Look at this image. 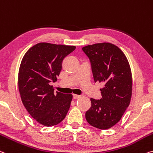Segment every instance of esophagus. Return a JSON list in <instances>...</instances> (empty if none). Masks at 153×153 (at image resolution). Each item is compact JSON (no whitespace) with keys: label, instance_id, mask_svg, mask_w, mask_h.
Returning a JSON list of instances; mask_svg holds the SVG:
<instances>
[{"label":"esophagus","instance_id":"34e87169","mask_svg":"<svg viewBox=\"0 0 153 153\" xmlns=\"http://www.w3.org/2000/svg\"><path fill=\"white\" fill-rule=\"evenodd\" d=\"M80 95H78V94H73V98H74V99H78V98H79L80 97Z\"/></svg>","mask_w":153,"mask_h":153}]
</instances>
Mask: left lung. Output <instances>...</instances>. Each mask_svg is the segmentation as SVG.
Listing matches in <instances>:
<instances>
[{"mask_svg": "<svg viewBox=\"0 0 153 153\" xmlns=\"http://www.w3.org/2000/svg\"><path fill=\"white\" fill-rule=\"evenodd\" d=\"M82 50L91 62L94 82L104 83L101 99L91 98L86 119L94 127L108 129L121 119L130 103L132 76L129 62L122 50L110 43L89 45Z\"/></svg>", "mask_w": 153, "mask_h": 153, "instance_id": "8db88e82", "label": "left lung"}]
</instances>
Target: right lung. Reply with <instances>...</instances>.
Wrapping results in <instances>:
<instances>
[{"instance_id":"1","label":"right lung","mask_w":153,"mask_h":153,"mask_svg":"<svg viewBox=\"0 0 153 153\" xmlns=\"http://www.w3.org/2000/svg\"><path fill=\"white\" fill-rule=\"evenodd\" d=\"M76 46L39 43L30 48L22 60L18 88L22 101L32 117L46 127L56 125L66 116L71 94L56 92L50 85L56 82L62 60Z\"/></svg>"}]
</instances>
